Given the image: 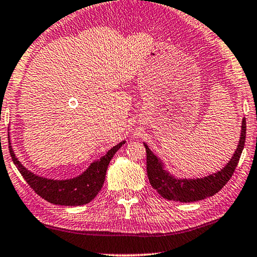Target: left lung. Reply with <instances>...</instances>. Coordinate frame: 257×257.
<instances>
[{"label":"left lung","mask_w":257,"mask_h":257,"mask_svg":"<svg viewBox=\"0 0 257 257\" xmlns=\"http://www.w3.org/2000/svg\"><path fill=\"white\" fill-rule=\"evenodd\" d=\"M246 140V118L242 120L241 137L234 155L223 170L203 179H175L163 168L162 163L147 144V172L150 185L164 198L178 202H195L213 196L228 182L238 165Z\"/></svg>","instance_id":"obj_1"}]
</instances>
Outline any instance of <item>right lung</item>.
I'll return each instance as SVG.
<instances>
[{
  "label": "right lung",
  "instance_id": "add662e5",
  "mask_svg": "<svg viewBox=\"0 0 257 257\" xmlns=\"http://www.w3.org/2000/svg\"><path fill=\"white\" fill-rule=\"evenodd\" d=\"M124 142L116 144L110 150L102 156L97 162L92 163L90 167L80 174L79 177L70 179V180H51L45 179L33 174L32 172L26 170V168L19 163L11 148L10 139H9V151L13 158V162L17 166L19 173L23 175L25 181L36 193L43 197L44 200L48 201L53 204L75 206L87 204L93 198L97 196L100 191L102 185H104L106 171L108 167L110 159L113 158L115 153Z\"/></svg>",
  "mask_w": 257,
  "mask_h": 257
}]
</instances>
